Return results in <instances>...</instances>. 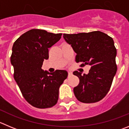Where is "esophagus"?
Masks as SVG:
<instances>
[{"mask_svg":"<svg viewBox=\"0 0 129 129\" xmlns=\"http://www.w3.org/2000/svg\"><path fill=\"white\" fill-rule=\"evenodd\" d=\"M73 75V73L71 72H68V76H71Z\"/></svg>","mask_w":129,"mask_h":129,"instance_id":"1","label":"esophagus"}]
</instances>
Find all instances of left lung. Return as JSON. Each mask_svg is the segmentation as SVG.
Instances as JSON below:
<instances>
[{
    "label": "left lung",
    "mask_w": 129,
    "mask_h": 129,
    "mask_svg": "<svg viewBox=\"0 0 129 129\" xmlns=\"http://www.w3.org/2000/svg\"><path fill=\"white\" fill-rule=\"evenodd\" d=\"M63 37L76 53V62L82 63L80 67L91 66L88 74L73 72L79 79V84L73 90L74 95L81 103L99 102L109 92L117 71L113 39L101 31L63 34Z\"/></svg>",
    "instance_id": "8db88e82"
}]
</instances>
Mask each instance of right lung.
Segmentation results:
<instances>
[{
    "label": "right lung",
    "mask_w": 129,
    "mask_h": 129,
    "mask_svg": "<svg viewBox=\"0 0 129 129\" xmlns=\"http://www.w3.org/2000/svg\"><path fill=\"white\" fill-rule=\"evenodd\" d=\"M62 34L32 29L21 35L13 44L11 63L14 79L22 95L30 105L40 109L57 103L58 90L67 78V72L56 70L50 73L42 69L49 58L48 48L61 38Z\"/></svg>",
    "instance_id": "add662e5"
}]
</instances>
